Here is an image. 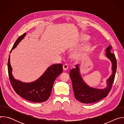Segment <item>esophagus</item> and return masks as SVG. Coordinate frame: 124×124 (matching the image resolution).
<instances>
[{
  "label": "esophagus",
  "mask_w": 124,
  "mask_h": 124,
  "mask_svg": "<svg viewBox=\"0 0 124 124\" xmlns=\"http://www.w3.org/2000/svg\"><path fill=\"white\" fill-rule=\"evenodd\" d=\"M63 70H67V69H68V66L67 64H65L64 65H63Z\"/></svg>",
  "instance_id": "obj_1"
}]
</instances>
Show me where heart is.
I'll list each match as a JSON object with an SVG mask.
<instances>
[{"mask_svg":"<svg viewBox=\"0 0 124 124\" xmlns=\"http://www.w3.org/2000/svg\"><path fill=\"white\" fill-rule=\"evenodd\" d=\"M88 39H89V36H87V35H83V36L81 37V41H86V40H87ZM89 46H89V45H86V46H84V49H88V48L89 47Z\"/></svg>","mask_w":124,"mask_h":124,"instance_id":"1","label":"heart"}]
</instances>
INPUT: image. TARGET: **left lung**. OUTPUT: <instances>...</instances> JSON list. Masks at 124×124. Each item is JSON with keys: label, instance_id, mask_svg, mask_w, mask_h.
Masks as SVG:
<instances>
[{"label": "left lung", "instance_id": "obj_1", "mask_svg": "<svg viewBox=\"0 0 124 124\" xmlns=\"http://www.w3.org/2000/svg\"><path fill=\"white\" fill-rule=\"evenodd\" d=\"M112 47L109 46L106 49V56L111 61L112 74L107 80V87L104 89H97L90 87L83 81L79 73L78 65L72 69L70 72L73 88L76 99L84 103H94L107 97L111 89L117 69V61L115 55L111 53Z\"/></svg>", "mask_w": 124, "mask_h": 124}]
</instances>
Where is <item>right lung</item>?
<instances>
[{
	"label": "right lung",
	"mask_w": 124,
	"mask_h": 124,
	"mask_svg": "<svg viewBox=\"0 0 124 124\" xmlns=\"http://www.w3.org/2000/svg\"><path fill=\"white\" fill-rule=\"evenodd\" d=\"M26 33L17 39L11 50L14 49L24 38ZM9 55L8 70L9 79L14 90L17 94L29 101L35 102L46 101L51 94L54 83L56 78L63 72L61 64H54L48 67L43 75L37 80L30 83H24L16 80L13 77Z\"/></svg>",
	"instance_id": "1"
}]
</instances>
